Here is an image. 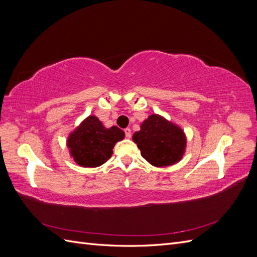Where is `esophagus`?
Wrapping results in <instances>:
<instances>
[{"instance_id":"34e87169","label":"esophagus","mask_w":257,"mask_h":257,"mask_svg":"<svg viewBox=\"0 0 257 257\" xmlns=\"http://www.w3.org/2000/svg\"><path fill=\"white\" fill-rule=\"evenodd\" d=\"M124 133H125V137L131 138V135H132V133H131V128L126 127L125 130H124Z\"/></svg>"}]
</instances>
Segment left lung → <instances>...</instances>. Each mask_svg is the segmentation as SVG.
I'll return each mask as SVG.
<instances>
[{"instance_id": "1", "label": "left lung", "mask_w": 257, "mask_h": 257, "mask_svg": "<svg viewBox=\"0 0 257 257\" xmlns=\"http://www.w3.org/2000/svg\"><path fill=\"white\" fill-rule=\"evenodd\" d=\"M133 141L142 157L155 167L176 164L182 159L186 146L183 131L155 113L142 123L141 131L133 135Z\"/></svg>"}]
</instances>
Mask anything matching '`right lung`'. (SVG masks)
<instances>
[{"label":"right lung","instance_id":"add662e5","mask_svg":"<svg viewBox=\"0 0 257 257\" xmlns=\"http://www.w3.org/2000/svg\"><path fill=\"white\" fill-rule=\"evenodd\" d=\"M124 138V132L116 126L107 128L96 116L90 115L67 139L71 157L83 167H97L111 158L112 149Z\"/></svg>","mask_w":257,"mask_h":257}]
</instances>
